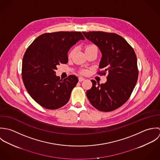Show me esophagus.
Returning a JSON list of instances; mask_svg holds the SVG:
<instances>
[{"instance_id":"34e87169","label":"esophagus","mask_w":160,"mask_h":160,"mask_svg":"<svg viewBox=\"0 0 160 160\" xmlns=\"http://www.w3.org/2000/svg\"><path fill=\"white\" fill-rule=\"evenodd\" d=\"M84 80H85V78H83V77H79V78H78V81H79L80 82H83V81H84Z\"/></svg>"}]
</instances>
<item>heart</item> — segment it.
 I'll return each instance as SVG.
<instances>
[{
	"label": "heart",
	"instance_id": "heart-1",
	"mask_svg": "<svg viewBox=\"0 0 160 160\" xmlns=\"http://www.w3.org/2000/svg\"><path fill=\"white\" fill-rule=\"evenodd\" d=\"M95 49H98L97 48H96V46H95V45H93V44H90V45H88V46L86 47V48H85V52H87V51H90V50ZM75 49H72L70 51V52H69V54H68V58H72V56L73 55V54L75 53ZM87 71L85 70H83L82 71V73H83V74H85V73H87Z\"/></svg>",
	"mask_w": 160,
	"mask_h": 160
}]
</instances>
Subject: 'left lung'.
<instances>
[{
  "label": "left lung",
  "mask_w": 160,
  "mask_h": 160,
  "mask_svg": "<svg viewBox=\"0 0 160 160\" xmlns=\"http://www.w3.org/2000/svg\"><path fill=\"white\" fill-rule=\"evenodd\" d=\"M96 45L102 54L98 73L108 74L105 83H93L87 96L96 109L109 112L122 106L131 95L138 76L137 57L133 49L122 36L113 32H83Z\"/></svg>",
  "instance_id": "left-lung-1"
}]
</instances>
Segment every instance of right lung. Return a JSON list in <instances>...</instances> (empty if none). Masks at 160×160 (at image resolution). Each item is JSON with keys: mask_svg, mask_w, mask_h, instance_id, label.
<instances>
[{"mask_svg": "<svg viewBox=\"0 0 160 160\" xmlns=\"http://www.w3.org/2000/svg\"><path fill=\"white\" fill-rule=\"evenodd\" d=\"M80 39V32H47L36 38L27 49L22 61V79L32 99L48 109L62 107L78 82L70 75L64 80L56 75L57 65L67 64L70 48Z\"/></svg>", "mask_w": 160, "mask_h": 160, "instance_id": "add662e5", "label": "right lung"}]
</instances>
